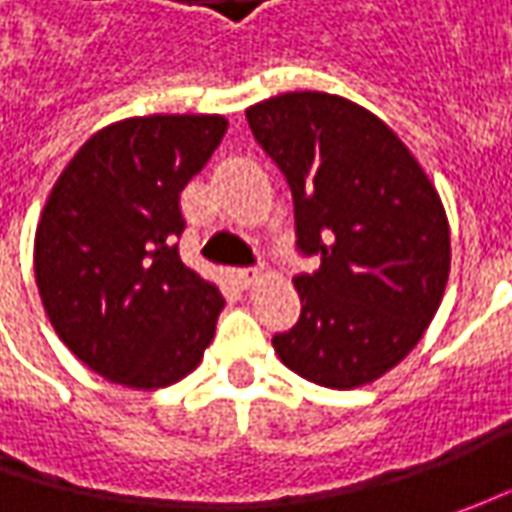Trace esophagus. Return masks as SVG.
<instances>
[{"instance_id":"esophagus-1","label":"esophagus","mask_w":512,"mask_h":512,"mask_svg":"<svg viewBox=\"0 0 512 512\" xmlns=\"http://www.w3.org/2000/svg\"><path fill=\"white\" fill-rule=\"evenodd\" d=\"M233 279L239 287H250L256 279H259V270L256 267H236L233 270Z\"/></svg>"}]
</instances>
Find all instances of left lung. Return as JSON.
I'll return each instance as SVG.
<instances>
[{
  "label": "left lung",
  "mask_w": 512,
  "mask_h": 512,
  "mask_svg": "<svg viewBox=\"0 0 512 512\" xmlns=\"http://www.w3.org/2000/svg\"><path fill=\"white\" fill-rule=\"evenodd\" d=\"M247 125L285 173L296 250L299 322L273 336L307 382L350 390L419 344L450 273L442 199L379 116L333 93H282L247 108Z\"/></svg>",
  "instance_id": "8db88e82"
}]
</instances>
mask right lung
Instances as JSON below:
<instances>
[{
    "label": "right lung",
    "mask_w": 512,
    "mask_h": 512,
    "mask_svg": "<svg viewBox=\"0 0 512 512\" xmlns=\"http://www.w3.org/2000/svg\"><path fill=\"white\" fill-rule=\"evenodd\" d=\"M227 130L222 116H139L93 133L36 227L42 305L76 359L110 382H179L216 333L219 287L179 256V196Z\"/></svg>",
    "instance_id": "add662e5"
}]
</instances>
